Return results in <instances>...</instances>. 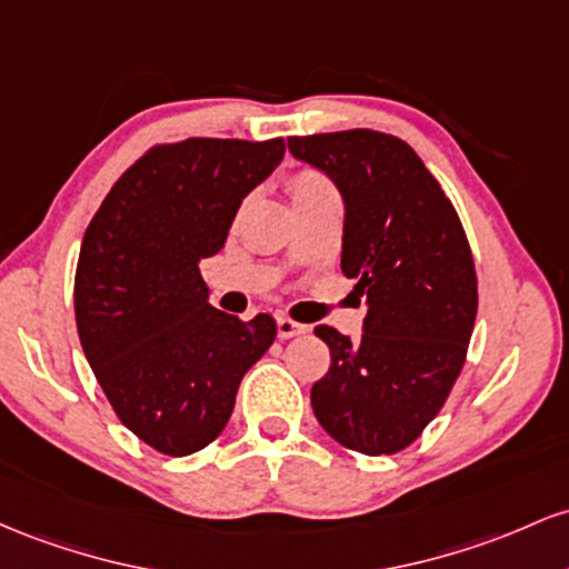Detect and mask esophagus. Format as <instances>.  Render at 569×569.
I'll return each instance as SVG.
<instances>
[{
  "label": "esophagus",
  "instance_id": "1",
  "mask_svg": "<svg viewBox=\"0 0 569 569\" xmlns=\"http://www.w3.org/2000/svg\"><path fill=\"white\" fill-rule=\"evenodd\" d=\"M277 333H279V338H296V336L306 333V325L296 322V319H290V317H277Z\"/></svg>",
  "mask_w": 569,
  "mask_h": 569
}]
</instances>
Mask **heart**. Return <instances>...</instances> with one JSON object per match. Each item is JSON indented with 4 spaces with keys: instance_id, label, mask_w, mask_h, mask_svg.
<instances>
[{
    "instance_id": "1",
    "label": "heart",
    "mask_w": 569,
    "mask_h": 569,
    "mask_svg": "<svg viewBox=\"0 0 569 569\" xmlns=\"http://www.w3.org/2000/svg\"><path fill=\"white\" fill-rule=\"evenodd\" d=\"M287 190H290V199L296 207L317 201H338L336 184L317 169H298L296 174L287 180Z\"/></svg>"
}]
</instances>
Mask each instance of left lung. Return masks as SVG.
I'll use <instances>...</instances> for the list:
<instances>
[{"label":"left lung","instance_id":"1","mask_svg":"<svg viewBox=\"0 0 569 569\" xmlns=\"http://www.w3.org/2000/svg\"><path fill=\"white\" fill-rule=\"evenodd\" d=\"M343 199L341 271L368 315L360 341L317 325L330 368L311 408L330 438L360 455L411 446L449 398L478 309L468 236L422 158L392 133L352 129L287 139Z\"/></svg>","mask_w":569,"mask_h":569}]
</instances>
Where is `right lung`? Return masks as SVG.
Wrapping results in <instances>:
<instances>
[{
  "instance_id": "right-lung-1",
  "label": "right lung",
  "mask_w": 569,
  "mask_h": 569,
  "mask_svg": "<svg viewBox=\"0 0 569 569\" xmlns=\"http://www.w3.org/2000/svg\"><path fill=\"white\" fill-rule=\"evenodd\" d=\"M282 139L156 144L123 171L82 236L74 319L107 400L139 440L188 457L226 430L241 379L277 338L209 306L199 263L277 169Z\"/></svg>"
}]
</instances>
